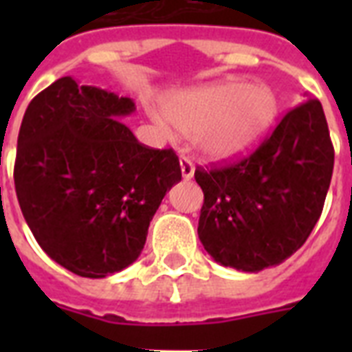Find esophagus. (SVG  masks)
<instances>
[{
    "label": "esophagus",
    "mask_w": 352,
    "mask_h": 352,
    "mask_svg": "<svg viewBox=\"0 0 352 352\" xmlns=\"http://www.w3.org/2000/svg\"><path fill=\"white\" fill-rule=\"evenodd\" d=\"M181 171L184 179H192L193 173H195V166L188 157H181Z\"/></svg>",
    "instance_id": "obj_1"
}]
</instances>
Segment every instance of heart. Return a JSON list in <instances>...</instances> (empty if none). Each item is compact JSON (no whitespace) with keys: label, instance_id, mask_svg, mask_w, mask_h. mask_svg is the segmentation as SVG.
Wrapping results in <instances>:
<instances>
[{"label":"heart","instance_id":"heart-1","mask_svg":"<svg viewBox=\"0 0 352 352\" xmlns=\"http://www.w3.org/2000/svg\"><path fill=\"white\" fill-rule=\"evenodd\" d=\"M153 122L170 133L175 126L195 135V146L210 160H234L261 142L278 115V98L268 85L223 80L166 98V113L149 107Z\"/></svg>","mask_w":352,"mask_h":352}]
</instances>
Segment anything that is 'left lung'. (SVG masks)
<instances>
[{
  "label": "left lung",
  "mask_w": 352,
  "mask_h": 352,
  "mask_svg": "<svg viewBox=\"0 0 352 352\" xmlns=\"http://www.w3.org/2000/svg\"><path fill=\"white\" fill-rule=\"evenodd\" d=\"M334 168L325 113L307 98L243 159L195 170L199 239L223 267L259 272L290 257L320 219Z\"/></svg>",
  "instance_id": "1"
}]
</instances>
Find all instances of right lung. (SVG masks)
Masks as SVG:
<instances>
[{
    "label": "right lung",
    "instance_id": "right-lung-1",
    "mask_svg": "<svg viewBox=\"0 0 352 352\" xmlns=\"http://www.w3.org/2000/svg\"><path fill=\"white\" fill-rule=\"evenodd\" d=\"M135 102L63 76L36 95L19 127L14 186L47 256L82 278L137 261L149 221L182 179L173 149L135 138L117 117Z\"/></svg>",
    "mask_w": 352,
    "mask_h": 352
}]
</instances>
